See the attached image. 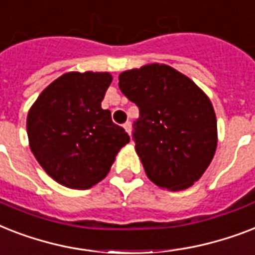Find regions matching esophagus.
Instances as JSON below:
<instances>
[{"label": "esophagus", "instance_id": "obj_1", "mask_svg": "<svg viewBox=\"0 0 255 255\" xmlns=\"http://www.w3.org/2000/svg\"><path fill=\"white\" fill-rule=\"evenodd\" d=\"M124 129L126 130V131H128V134H131V122L130 121H126L125 124H124Z\"/></svg>", "mask_w": 255, "mask_h": 255}]
</instances>
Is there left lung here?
Returning <instances> with one entry per match:
<instances>
[{
  "mask_svg": "<svg viewBox=\"0 0 255 255\" xmlns=\"http://www.w3.org/2000/svg\"><path fill=\"white\" fill-rule=\"evenodd\" d=\"M118 80L121 92L139 109L133 139L147 178L171 191L191 187L217 146L208 96L185 75L158 63L125 71Z\"/></svg>",
  "mask_w": 255,
  "mask_h": 255,
  "instance_id": "1",
  "label": "left lung"
}]
</instances>
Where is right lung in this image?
I'll return each mask as SVG.
<instances>
[{"instance_id":"add662e5","label":"right lung","mask_w":255,"mask_h":255,"mask_svg":"<svg viewBox=\"0 0 255 255\" xmlns=\"http://www.w3.org/2000/svg\"><path fill=\"white\" fill-rule=\"evenodd\" d=\"M112 83L108 72H68L52 81L27 115L32 154L51 178L73 189L103 180L120 148L129 143L101 101Z\"/></svg>"}]
</instances>
